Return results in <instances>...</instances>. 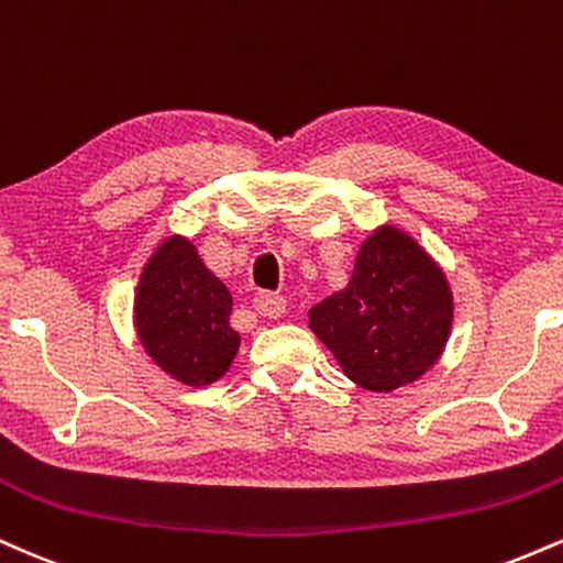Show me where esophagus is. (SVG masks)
Wrapping results in <instances>:
<instances>
[{"mask_svg":"<svg viewBox=\"0 0 563 563\" xmlns=\"http://www.w3.org/2000/svg\"><path fill=\"white\" fill-rule=\"evenodd\" d=\"M254 307L256 312L264 314V318H280V314L286 312V299L277 294H260L254 299Z\"/></svg>","mask_w":563,"mask_h":563,"instance_id":"34e87169","label":"esophagus"}]
</instances>
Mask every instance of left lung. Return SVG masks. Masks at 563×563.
<instances>
[{
	"instance_id": "1",
	"label": "left lung",
	"mask_w": 563,
	"mask_h": 563,
	"mask_svg": "<svg viewBox=\"0 0 563 563\" xmlns=\"http://www.w3.org/2000/svg\"><path fill=\"white\" fill-rule=\"evenodd\" d=\"M455 301L442 264L384 222L360 243L346 288L309 309V331L367 391L416 384L442 360Z\"/></svg>"
}]
</instances>
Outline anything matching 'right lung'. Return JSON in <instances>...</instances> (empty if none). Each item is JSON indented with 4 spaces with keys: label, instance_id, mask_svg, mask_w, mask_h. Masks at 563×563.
I'll use <instances>...</instances> for the list:
<instances>
[{
    "label": "right lung",
    "instance_id": "obj_1",
    "mask_svg": "<svg viewBox=\"0 0 563 563\" xmlns=\"http://www.w3.org/2000/svg\"><path fill=\"white\" fill-rule=\"evenodd\" d=\"M232 294L185 235L164 238L134 288L132 322L147 357L185 386H211L230 371L241 333L232 331Z\"/></svg>",
    "mask_w": 563,
    "mask_h": 563
}]
</instances>
